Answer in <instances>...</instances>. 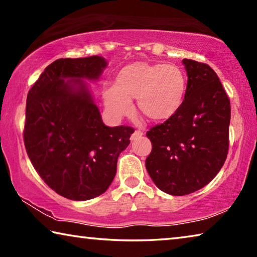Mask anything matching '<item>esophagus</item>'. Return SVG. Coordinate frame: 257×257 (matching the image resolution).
<instances>
[{"label":"esophagus","instance_id":"34e87169","mask_svg":"<svg viewBox=\"0 0 257 257\" xmlns=\"http://www.w3.org/2000/svg\"><path fill=\"white\" fill-rule=\"evenodd\" d=\"M143 135H144V133L141 132V130H136V132H135V133L132 135V137H130V139H132V142L137 141V139L141 138V137L143 136Z\"/></svg>","mask_w":257,"mask_h":257}]
</instances>
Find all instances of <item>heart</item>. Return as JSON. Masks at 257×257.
Wrapping results in <instances>:
<instances>
[{
	"label": "heart",
	"instance_id": "b5f03b06",
	"mask_svg": "<svg viewBox=\"0 0 257 257\" xmlns=\"http://www.w3.org/2000/svg\"><path fill=\"white\" fill-rule=\"evenodd\" d=\"M187 76L176 64L134 62L115 75L114 86L104 90L108 112L119 119L133 110L136 98L138 110L153 121L175 116L185 102Z\"/></svg>",
	"mask_w": 257,
	"mask_h": 257
}]
</instances>
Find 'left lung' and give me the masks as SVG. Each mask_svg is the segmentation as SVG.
Here are the masks:
<instances>
[{"mask_svg": "<svg viewBox=\"0 0 257 257\" xmlns=\"http://www.w3.org/2000/svg\"><path fill=\"white\" fill-rule=\"evenodd\" d=\"M188 76L179 112L155 125L146 136L152 152L146 169L164 193L184 196L206 186L227 159L230 99L214 70L205 63L184 59Z\"/></svg>", "mask_w": 257, "mask_h": 257, "instance_id": "obj_1", "label": "left lung"}]
</instances>
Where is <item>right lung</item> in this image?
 I'll use <instances>...</instances> for the list:
<instances>
[{
	"mask_svg": "<svg viewBox=\"0 0 257 257\" xmlns=\"http://www.w3.org/2000/svg\"><path fill=\"white\" fill-rule=\"evenodd\" d=\"M102 56L59 59L28 92L24 142L35 170L61 196L87 201L105 191L134 128L107 127L82 79L97 80Z\"/></svg>",
	"mask_w": 257,
	"mask_h": 257,
	"instance_id": "add662e5",
	"label": "right lung"
}]
</instances>
